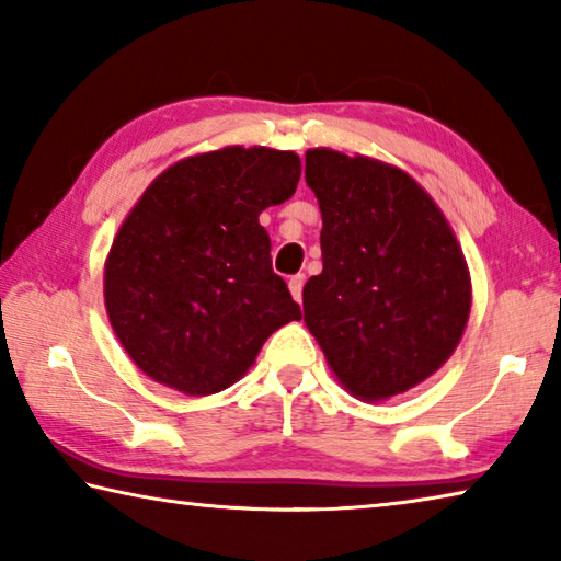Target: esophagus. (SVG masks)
<instances>
[{
	"mask_svg": "<svg viewBox=\"0 0 561 561\" xmlns=\"http://www.w3.org/2000/svg\"><path fill=\"white\" fill-rule=\"evenodd\" d=\"M289 291H291V297L297 299V301H301V289H304V274H294V277H289Z\"/></svg>",
	"mask_w": 561,
	"mask_h": 561,
	"instance_id": "34e87169",
	"label": "esophagus"
}]
</instances>
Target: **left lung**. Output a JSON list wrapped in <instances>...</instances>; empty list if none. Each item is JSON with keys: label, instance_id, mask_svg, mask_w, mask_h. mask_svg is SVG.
I'll list each match as a JSON object with an SVG mask.
<instances>
[{"label": "left lung", "instance_id": "8db88e82", "mask_svg": "<svg viewBox=\"0 0 561 561\" xmlns=\"http://www.w3.org/2000/svg\"><path fill=\"white\" fill-rule=\"evenodd\" d=\"M304 178L324 220V270L304 284V321L351 393H403L438 371L468 324L458 240L403 170L317 148Z\"/></svg>", "mask_w": 561, "mask_h": 561}]
</instances>
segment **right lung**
Masks as SVG:
<instances>
[{"label": "right lung", "mask_w": 561, "mask_h": 561, "mask_svg": "<svg viewBox=\"0 0 561 561\" xmlns=\"http://www.w3.org/2000/svg\"><path fill=\"white\" fill-rule=\"evenodd\" d=\"M299 156L225 148L160 173L113 240L103 297L136 366L187 396L225 391L299 319L260 213L289 201Z\"/></svg>", "instance_id": "obj_1"}]
</instances>
